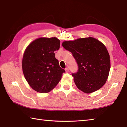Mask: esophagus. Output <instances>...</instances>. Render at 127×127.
Wrapping results in <instances>:
<instances>
[{"label":"esophagus","instance_id":"obj_1","mask_svg":"<svg viewBox=\"0 0 127 127\" xmlns=\"http://www.w3.org/2000/svg\"><path fill=\"white\" fill-rule=\"evenodd\" d=\"M65 70L66 72H69V68H66L65 69Z\"/></svg>","mask_w":127,"mask_h":127}]
</instances>
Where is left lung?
<instances>
[{
	"mask_svg": "<svg viewBox=\"0 0 127 127\" xmlns=\"http://www.w3.org/2000/svg\"><path fill=\"white\" fill-rule=\"evenodd\" d=\"M62 46L72 54L78 65L72 73L75 85L80 90L91 93L104 85L110 69V59L105 45L92 37L64 41Z\"/></svg>",
	"mask_w": 127,
	"mask_h": 127,
	"instance_id": "8db88e82",
	"label": "left lung"
}]
</instances>
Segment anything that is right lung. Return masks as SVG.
Listing matches in <instances>:
<instances>
[{"instance_id":"obj_1","label":"right lung","mask_w":127,"mask_h":127,"mask_svg":"<svg viewBox=\"0 0 127 127\" xmlns=\"http://www.w3.org/2000/svg\"><path fill=\"white\" fill-rule=\"evenodd\" d=\"M60 40L56 37H40L27 47L22 59L24 76L29 86L41 93L49 92L57 85L65 70L55 57Z\"/></svg>"}]
</instances>
